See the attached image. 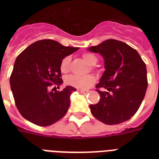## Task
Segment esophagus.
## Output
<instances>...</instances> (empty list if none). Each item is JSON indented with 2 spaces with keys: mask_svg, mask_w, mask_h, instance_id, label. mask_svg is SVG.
<instances>
[{
  "mask_svg": "<svg viewBox=\"0 0 159 159\" xmlns=\"http://www.w3.org/2000/svg\"><path fill=\"white\" fill-rule=\"evenodd\" d=\"M78 92H80L81 94H87L89 92V91H87V90H78Z\"/></svg>",
  "mask_w": 159,
  "mask_h": 159,
  "instance_id": "34e87169",
  "label": "esophagus"
}]
</instances>
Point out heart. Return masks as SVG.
Masks as SVG:
<instances>
[{
	"label": "heart",
	"mask_w": 159,
	"mask_h": 159,
	"mask_svg": "<svg viewBox=\"0 0 159 159\" xmlns=\"http://www.w3.org/2000/svg\"><path fill=\"white\" fill-rule=\"evenodd\" d=\"M82 58L89 66H94L97 64L98 58L95 54L91 53H85L82 54ZM71 57L67 56L62 58L60 63V71L62 73H67L69 71V65ZM96 82L95 78L92 75H87L84 77H80L76 75H70L65 79V82L71 87L80 90H85L92 87Z\"/></svg>",
	"instance_id": "b5f03b06"
}]
</instances>
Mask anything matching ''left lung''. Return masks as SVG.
Masks as SVG:
<instances>
[{
    "instance_id": "left-lung-1",
    "label": "left lung",
    "mask_w": 159,
    "mask_h": 159,
    "mask_svg": "<svg viewBox=\"0 0 159 159\" xmlns=\"http://www.w3.org/2000/svg\"><path fill=\"white\" fill-rule=\"evenodd\" d=\"M104 58L105 72L97 89L101 99L90 108L95 118L106 125H118L137 112L148 87L147 70L140 55L127 43L107 39L88 48Z\"/></svg>"
}]
</instances>
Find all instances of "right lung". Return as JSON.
Listing matches in <instances>:
<instances>
[{"label":"right lung","mask_w":159,"mask_h":159,"mask_svg":"<svg viewBox=\"0 0 159 159\" xmlns=\"http://www.w3.org/2000/svg\"><path fill=\"white\" fill-rule=\"evenodd\" d=\"M77 49L43 39L30 44L16 57L10 84L24 118L37 125L48 126L65 116L76 88L67 86L61 92H50L48 88L62 84L61 61Z\"/></svg>","instance_id":"add662e5"}]
</instances>
